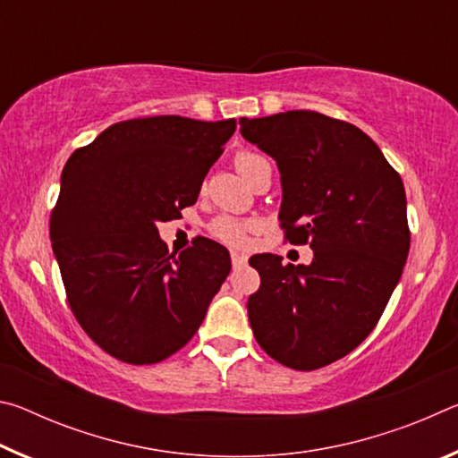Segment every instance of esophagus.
<instances>
[{
	"mask_svg": "<svg viewBox=\"0 0 458 458\" xmlns=\"http://www.w3.org/2000/svg\"><path fill=\"white\" fill-rule=\"evenodd\" d=\"M232 265L234 267H242V265H246V260H248V257H244V254H240V252H232Z\"/></svg>",
	"mask_w": 458,
	"mask_h": 458,
	"instance_id": "esophagus-1",
	"label": "esophagus"
}]
</instances>
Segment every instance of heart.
I'll list each match as a JSON object with an SVG mask.
<instances>
[{
  "label": "heart",
  "instance_id": "1",
  "mask_svg": "<svg viewBox=\"0 0 458 458\" xmlns=\"http://www.w3.org/2000/svg\"><path fill=\"white\" fill-rule=\"evenodd\" d=\"M236 169L246 182H250L260 167L268 165V161L262 157L260 153L250 151V149H242L236 153L234 157ZM254 230L252 222L246 220H236L232 216H220L210 224V232L214 238H218L220 242L228 244L232 248H246L248 242H250V232Z\"/></svg>",
  "mask_w": 458,
  "mask_h": 458
}]
</instances>
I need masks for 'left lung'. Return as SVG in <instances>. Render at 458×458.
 Returning <instances> with one entry per match:
<instances>
[{
    "mask_svg": "<svg viewBox=\"0 0 458 458\" xmlns=\"http://www.w3.org/2000/svg\"><path fill=\"white\" fill-rule=\"evenodd\" d=\"M240 133L276 161L281 228L313 262L259 254L248 319L270 358L299 371L353 352L382 317L410 250L406 191L384 153L352 123L315 111L240 119Z\"/></svg>",
    "mask_w": 458,
    "mask_h": 458,
    "instance_id": "1",
    "label": "left lung"
}]
</instances>
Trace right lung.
I'll list each match as a JSON object with an SVG mask.
<instances>
[{
  "label": "right lung",
  "mask_w": 458,
  "mask_h": 458,
  "mask_svg": "<svg viewBox=\"0 0 458 458\" xmlns=\"http://www.w3.org/2000/svg\"><path fill=\"white\" fill-rule=\"evenodd\" d=\"M236 119L114 123L62 169L50 240L76 321L108 355L149 366L196 335L230 273L210 238L169 254L157 224L196 204Z\"/></svg>",
  "instance_id": "right-lung-1"
}]
</instances>
